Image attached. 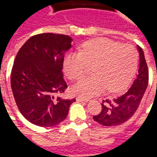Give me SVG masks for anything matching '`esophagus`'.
<instances>
[{
    "mask_svg": "<svg viewBox=\"0 0 157 157\" xmlns=\"http://www.w3.org/2000/svg\"><path fill=\"white\" fill-rule=\"evenodd\" d=\"M76 101H78V102H88L89 100L87 98H81V97H77Z\"/></svg>",
    "mask_w": 157,
    "mask_h": 157,
    "instance_id": "obj_1",
    "label": "esophagus"
}]
</instances>
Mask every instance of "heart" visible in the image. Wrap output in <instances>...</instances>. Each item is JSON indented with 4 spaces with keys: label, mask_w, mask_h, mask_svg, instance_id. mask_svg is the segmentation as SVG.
<instances>
[{
    "label": "heart",
    "mask_w": 157,
    "mask_h": 157,
    "mask_svg": "<svg viewBox=\"0 0 157 157\" xmlns=\"http://www.w3.org/2000/svg\"><path fill=\"white\" fill-rule=\"evenodd\" d=\"M139 62L137 49L131 44L107 39H93L82 45L79 54L64 59V71L71 81L84 77L92 67L94 75L82 80L72 88L74 93L88 98L102 93L124 89L135 75Z\"/></svg>",
    "instance_id": "b5f03b06"
}]
</instances>
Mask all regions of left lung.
<instances>
[{"mask_svg":"<svg viewBox=\"0 0 157 157\" xmlns=\"http://www.w3.org/2000/svg\"><path fill=\"white\" fill-rule=\"evenodd\" d=\"M140 67L138 75L132 86L123 95L113 100L106 99L102 103V111L93 119L104 126H115L124 124L135 114L140 104L148 85L149 71L144 52L138 45Z\"/></svg>","mask_w":157,"mask_h":157,"instance_id":"obj_1","label":"left lung"}]
</instances>
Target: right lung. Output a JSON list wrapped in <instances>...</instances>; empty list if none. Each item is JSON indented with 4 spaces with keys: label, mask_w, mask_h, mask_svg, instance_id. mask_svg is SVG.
<instances>
[{
    "label": "right lung",
    "mask_w": 157,
    "mask_h": 157,
    "mask_svg": "<svg viewBox=\"0 0 157 157\" xmlns=\"http://www.w3.org/2000/svg\"><path fill=\"white\" fill-rule=\"evenodd\" d=\"M71 41L68 35L39 33L26 42L16 56L11 74L12 93L19 111L33 124H59L75 101L58 96L68 87L62 69Z\"/></svg>",
    "instance_id": "1"
}]
</instances>
